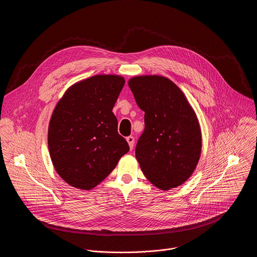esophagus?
I'll return each instance as SVG.
<instances>
[{"mask_svg": "<svg viewBox=\"0 0 257 257\" xmlns=\"http://www.w3.org/2000/svg\"><path fill=\"white\" fill-rule=\"evenodd\" d=\"M126 142H127L128 146H130V148L133 149L134 146H135V139H134V137H127L126 138Z\"/></svg>", "mask_w": 257, "mask_h": 257, "instance_id": "34e87169", "label": "esophagus"}]
</instances>
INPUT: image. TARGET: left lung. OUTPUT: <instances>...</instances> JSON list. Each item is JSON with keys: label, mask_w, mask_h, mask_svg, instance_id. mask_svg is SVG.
<instances>
[{"label": "left lung", "mask_w": 257, "mask_h": 257, "mask_svg": "<svg viewBox=\"0 0 257 257\" xmlns=\"http://www.w3.org/2000/svg\"><path fill=\"white\" fill-rule=\"evenodd\" d=\"M127 84L146 112L145 132L136 147L144 174L164 191L182 185L196 169L202 150L195 110L180 88L164 76H136Z\"/></svg>", "instance_id": "1"}]
</instances>
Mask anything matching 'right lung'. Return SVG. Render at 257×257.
Here are the masks:
<instances>
[{
	"mask_svg": "<svg viewBox=\"0 0 257 257\" xmlns=\"http://www.w3.org/2000/svg\"><path fill=\"white\" fill-rule=\"evenodd\" d=\"M123 85L119 75H95L69 87L55 106L48 149L56 172L70 186L93 189L130 150L111 111Z\"/></svg>",
	"mask_w": 257,
	"mask_h": 257,
	"instance_id": "right-lung-1",
	"label": "right lung"
}]
</instances>
